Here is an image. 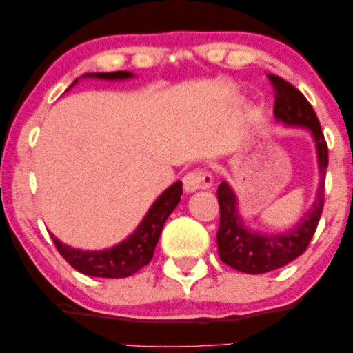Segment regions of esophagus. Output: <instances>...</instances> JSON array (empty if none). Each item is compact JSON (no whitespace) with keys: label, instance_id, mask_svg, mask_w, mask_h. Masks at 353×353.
<instances>
[{"label":"esophagus","instance_id":"34e87169","mask_svg":"<svg viewBox=\"0 0 353 353\" xmlns=\"http://www.w3.org/2000/svg\"><path fill=\"white\" fill-rule=\"evenodd\" d=\"M214 183V176H212L210 172L207 170H192L185 175L183 178V185H185V191L186 192H194L197 190H207V188L212 186Z\"/></svg>","mask_w":353,"mask_h":353}]
</instances>
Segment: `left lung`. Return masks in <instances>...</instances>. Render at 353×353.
<instances>
[{"label":"left lung","instance_id":"8db88e82","mask_svg":"<svg viewBox=\"0 0 353 353\" xmlns=\"http://www.w3.org/2000/svg\"><path fill=\"white\" fill-rule=\"evenodd\" d=\"M274 90L273 114L279 122L289 127L308 128L313 134L318 152V168H320V186L316 201L305 214L301 223L292 230L279 234H259L245 228L236 207V196L228 183L221 181L216 191L220 205V226L216 231V244L221 262L230 265L238 272L260 274L281 268L299 255L305 252L315 234L320 221L323 205H325V178L327 168V144L321 132L312 104L296 86L288 83L278 75H268Z\"/></svg>","mask_w":353,"mask_h":353}]
</instances>
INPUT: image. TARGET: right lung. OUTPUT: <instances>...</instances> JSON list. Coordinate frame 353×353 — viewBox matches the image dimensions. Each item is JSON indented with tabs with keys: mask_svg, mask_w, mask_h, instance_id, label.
<instances>
[{
	"mask_svg": "<svg viewBox=\"0 0 353 353\" xmlns=\"http://www.w3.org/2000/svg\"><path fill=\"white\" fill-rule=\"evenodd\" d=\"M85 77H98L105 80H123L133 77L130 72H109V74H86ZM77 81V80H75ZM183 194L181 181L173 183L157 197L151 209L133 234L122 243L104 250H80L62 244L54 234H50L52 243L65 262L77 272L98 278H127L132 276L151 262L154 249L162 233L163 223L178 205Z\"/></svg>",
	"mask_w": 353,
	"mask_h": 353,
	"instance_id": "1",
	"label": "right lung"
}]
</instances>
